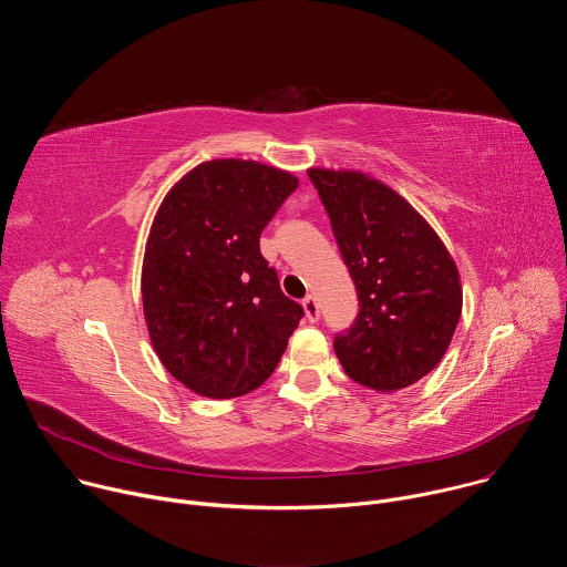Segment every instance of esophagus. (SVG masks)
Returning <instances> with one entry per match:
<instances>
[{
    "label": "esophagus",
    "instance_id": "34e87169",
    "mask_svg": "<svg viewBox=\"0 0 567 567\" xmlns=\"http://www.w3.org/2000/svg\"><path fill=\"white\" fill-rule=\"evenodd\" d=\"M302 309H305V318H307L309 322H316V320L320 318V307H318V300H316L313 296H307V298L302 300Z\"/></svg>",
    "mask_w": 567,
    "mask_h": 567
}]
</instances>
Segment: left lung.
Masks as SVG:
<instances>
[{
	"label": "left lung",
	"instance_id": "left-lung-1",
	"mask_svg": "<svg viewBox=\"0 0 567 567\" xmlns=\"http://www.w3.org/2000/svg\"><path fill=\"white\" fill-rule=\"evenodd\" d=\"M359 296L334 339L346 374L394 392L426 377L462 313L457 267L431 224L392 188L357 171L309 168Z\"/></svg>",
	"mask_w": 567,
	"mask_h": 567
}]
</instances>
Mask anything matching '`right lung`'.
Wrapping results in <instances>:
<instances>
[{
	"label": "right lung",
	"instance_id": "right-lung-1",
	"mask_svg": "<svg viewBox=\"0 0 567 567\" xmlns=\"http://www.w3.org/2000/svg\"><path fill=\"white\" fill-rule=\"evenodd\" d=\"M298 188L291 173L213 158L161 202L145 245L141 293L150 341L186 388L230 399L262 385L302 307L280 291L260 233Z\"/></svg>",
	"mask_w": 567,
	"mask_h": 567
}]
</instances>
